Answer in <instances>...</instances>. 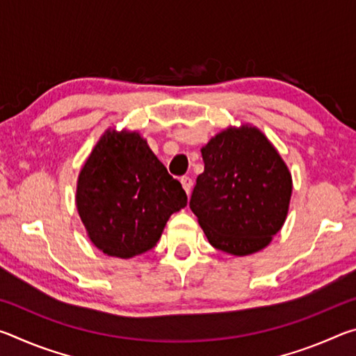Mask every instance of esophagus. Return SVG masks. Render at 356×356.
<instances>
[{
  "mask_svg": "<svg viewBox=\"0 0 356 356\" xmlns=\"http://www.w3.org/2000/svg\"><path fill=\"white\" fill-rule=\"evenodd\" d=\"M180 182H182V186H184V190H185L186 195H190L191 186H193V180L188 176H184L182 179H180Z\"/></svg>",
  "mask_w": 356,
  "mask_h": 356,
  "instance_id": "1",
  "label": "esophagus"
}]
</instances>
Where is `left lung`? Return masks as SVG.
I'll use <instances>...</instances> for the list:
<instances>
[{
	"mask_svg": "<svg viewBox=\"0 0 356 356\" xmlns=\"http://www.w3.org/2000/svg\"><path fill=\"white\" fill-rule=\"evenodd\" d=\"M190 209L210 245L234 256L262 250L286 221L292 177L261 131L227 129L202 147Z\"/></svg>",
	"mask_w": 356,
	"mask_h": 356,
	"instance_id": "8db88e82",
	"label": "left lung"
}]
</instances>
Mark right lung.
Returning a JSON list of instances; mask_svg holds the SVG:
<instances>
[{
  "label": "right lung",
  "mask_w": 356,
  "mask_h": 356,
  "mask_svg": "<svg viewBox=\"0 0 356 356\" xmlns=\"http://www.w3.org/2000/svg\"><path fill=\"white\" fill-rule=\"evenodd\" d=\"M186 193L138 134L108 130L78 177L76 209L89 238L108 256L152 250Z\"/></svg>",
  "instance_id": "1"
}]
</instances>
